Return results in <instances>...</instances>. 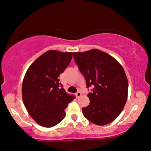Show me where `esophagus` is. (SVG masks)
<instances>
[{"label": "esophagus", "mask_w": 151, "mask_h": 151, "mask_svg": "<svg viewBox=\"0 0 151 151\" xmlns=\"http://www.w3.org/2000/svg\"><path fill=\"white\" fill-rule=\"evenodd\" d=\"M81 95H82V93H81V92H80V91H78V92L76 93V97H77V98L80 97V96H81Z\"/></svg>", "instance_id": "obj_1"}]
</instances>
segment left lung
<instances>
[{"mask_svg":"<svg viewBox=\"0 0 151 151\" xmlns=\"http://www.w3.org/2000/svg\"><path fill=\"white\" fill-rule=\"evenodd\" d=\"M80 72L85 76L89 105L83 114L89 121L99 126L112 122L121 114L128 99V82L121 64L112 56L98 49L73 52Z\"/></svg>","mask_w":151,"mask_h":151,"instance_id":"obj_1","label":"left lung"}]
</instances>
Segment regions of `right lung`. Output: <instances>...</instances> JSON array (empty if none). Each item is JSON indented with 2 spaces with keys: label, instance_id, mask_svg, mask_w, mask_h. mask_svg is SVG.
<instances>
[{
  "label": "right lung",
  "instance_id": "add662e5",
  "mask_svg": "<svg viewBox=\"0 0 151 151\" xmlns=\"http://www.w3.org/2000/svg\"><path fill=\"white\" fill-rule=\"evenodd\" d=\"M72 52L55 50L39 57L27 70L22 84L25 108L35 122L45 128L56 126L64 119V109L76 96L66 92L58 78L71 62Z\"/></svg>",
  "mask_w": 151,
  "mask_h": 151
}]
</instances>
